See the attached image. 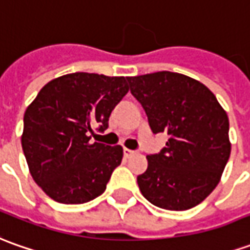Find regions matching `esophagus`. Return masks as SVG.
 Segmentation results:
<instances>
[{
  "mask_svg": "<svg viewBox=\"0 0 250 250\" xmlns=\"http://www.w3.org/2000/svg\"><path fill=\"white\" fill-rule=\"evenodd\" d=\"M123 154H125V159H130V157H132L134 154H137V152H135V150H130V149L125 147V150H123Z\"/></svg>",
  "mask_w": 250,
  "mask_h": 250,
  "instance_id": "34e87169",
  "label": "esophagus"
}]
</instances>
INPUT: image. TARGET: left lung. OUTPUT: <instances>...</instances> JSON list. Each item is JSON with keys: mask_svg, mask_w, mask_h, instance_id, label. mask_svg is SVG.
<instances>
[{"mask_svg": "<svg viewBox=\"0 0 250 250\" xmlns=\"http://www.w3.org/2000/svg\"><path fill=\"white\" fill-rule=\"evenodd\" d=\"M127 82L152 131L169 137L160 153L146 156L147 169L137 178L142 196L163 209L196 207L218 186L230 157L227 113L205 84L182 74L160 71Z\"/></svg>", "mask_w": 250, "mask_h": 250, "instance_id": "8db88e82", "label": "left lung"}]
</instances>
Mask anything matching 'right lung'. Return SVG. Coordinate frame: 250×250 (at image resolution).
I'll use <instances>...</instances> for the list:
<instances>
[{
	"label": "right lung",
	"instance_id": "right-lung-1",
	"mask_svg": "<svg viewBox=\"0 0 250 250\" xmlns=\"http://www.w3.org/2000/svg\"><path fill=\"white\" fill-rule=\"evenodd\" d=\"M127 78L87 72L46 83L24 113L21 146L31 176L61 204H84L103 194L123 147L90 138L108 128L111 112L128 91Z\"/></svg>",
	"mask_w": 250,
	"mask_h": 250
}]
</instances>
